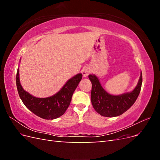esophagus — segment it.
<instances>
[{
	"label": "esophagus",
	"mask_w": 160,
	"mask_h": 160,
	"mask_svg": "<svg viewBox=\"0 0 160 160\" xmlns=\"http://www.w3.org/2000/svg\"><path fill=\"white\" fill-rule=\"evenodd\" d=\"M89 72H90V69L89 68H88V67H86V68H84L83 69V71H82V74H83V76L84 77H88V75L89 74Z\"/></svg>",
	"instance_id": "34e87169"
}]
</instances>
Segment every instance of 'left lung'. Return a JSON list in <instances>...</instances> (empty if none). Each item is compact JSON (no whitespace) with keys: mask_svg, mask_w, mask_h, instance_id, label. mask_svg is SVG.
Here are the masks:
<instances>
[{"mask_svg":"<svg viewBox=\"0 0 160 160\" xmlns=\"http://www.w3.org/2000/svg\"><path fill=\"white\" fill-rule=\"evenodd\" d=\"M89 79L92 83V105L97 112L104 117H116L128 110L136 101L142 84L141 73L137 86L132 92L120 95H111L103 89L95 75H89Z\"/></svg>","mask_w":160,"mask_h":160,"instance_id":"8db88e82","label":"left lung"}]
</instances>
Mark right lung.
<instances>
[{
    "instance_id": "add662e5",
    "label": "right lung",
    "mask_w": 160,
    "mask_h": 160,
    "mask_svg": "<svg viewBox=\"0 0 160 160\" xmlns=\"http://www.w3.org/2000/svg\"><path fill=\"white\" fill-rule=\"evenodd\" d=\"M82 77V74L79 73L72 77L54 95L47 98H37L22 89L19 80L18 69L16 78L17 88L22 103L34 114L45 119H54L65 113Z\"/></svg>"
}]
</instances>
